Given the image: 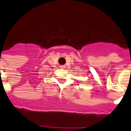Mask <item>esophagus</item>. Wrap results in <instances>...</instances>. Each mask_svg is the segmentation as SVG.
Listing matches in <instances>:
<instances>
[{
	"instance_id": "34e87169",
	"label": "esophagus",
	"mask_w": 131,
	"mask_h": 131,
	"mask_svg": "<svg viewBox=\"0 0 131 131\" xmlns=\"http://www.w3.org/2000/svg\"><path fill=\"white\" fill-rule=\"evenodd\" d=\"M60 68H62V69H64L65 66H60Z\"/></svg>"
}]
</instances>
